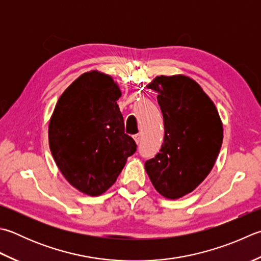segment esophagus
Wrapping results in <instances>:
<instances>
[{
  "label": "esophagus",
  "instance_id": "esophagus-1",
  "mask_svg": "<svg viewBox=\"0 0 261 261\" xmlns=\"http://www.w3.org/2000/svg\"><path fill=\"white\" fill-rule=\"evenodd\" d=\"M134 139H135V141L137 142V144H139L140 140H141V135H140V134L135 135V136H134Z\"/></svg>",
  "mask_w": 261,
  "mask_h": 261
}]
</instances>
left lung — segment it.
<instances>
[{
  "mask_svg": "<svg viewBox=\"0 0 261 261\" xmlns=\"http://www.w3.org/2000/svg\"><path fill=\"white\" fill-rule=\"evenodd\" d=\"M147 88L158 93L165 135L145 168L157 192L174 200L192 192L213 170L223 123L215 104L190 76L158 75Z\"/></svg>",
  "mask_w": 261,
  "mask_h": 261,
  "instance_id": "1",
  "label": "left lung"
}]
</instances>
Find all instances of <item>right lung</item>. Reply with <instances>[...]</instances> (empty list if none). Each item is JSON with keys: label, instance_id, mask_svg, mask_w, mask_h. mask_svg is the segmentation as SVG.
<instances>
[{"label": "right lung", "instance_id": "right-lung-1", "mask_svg": "<svg viewBox=\"0 0 261 261\" xmlns=\"http://www.w3.org/2000/svg\"><path fill=\"white\" fill-rule=\"evenodd\" d=\"M121 95L111 75L89 71L63 91L50 116V152L65 180L85 195L109 190L137 150L124 134Z\"/></svg>", "mask_w": 261, "mask_h": 261}]
</instances>
